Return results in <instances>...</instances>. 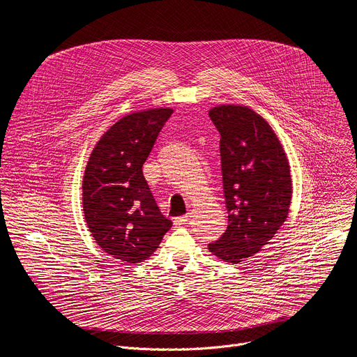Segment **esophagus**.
<instances>
[{"label":"esophagus","mask_w":357,"mask_h":357,"mask_svg":"<svg viewBox=\"0 0 357 357\" xmlns=\"http://www.w3.org/2000/svg\"><path fill=\"white\" fill-rule=\"evenodd\" d=\"M189 220V215H183V216H178V218H174V225L175 226H183L186 225Z\"/></svg>","instance_id":"34e87169"}]
</instances>
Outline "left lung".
Here are the masks:
<instances>
[{
  "mask_svg": "<svg viewBox=\"0 0 357 357\" xmlns=\"http://www.w3.org/2000/svg\"><path fill=\"white\" fill-rule=\"evenodd\" d=\"M209 117L220 132L227 229L209 250L226 263L259 252L284 225L292 196L285 152L268 123L243 106H219Z\"/></svg>",
  "mask_w": 357,
  "mask_h": 357,
  "instance_id": "obj_1",
  "label": "left lung"
}]
</instances>
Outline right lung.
<instances>
[{"label":"right lung","instance_id":"obj_1","mask_svg":"<svg viewBox=\"0 0 357 357\" xmlns=\"http://www.w3.org/2000/svg\"><path fill=\"white\" fill-rule=\"evenodd\" d=\"M174 112L154 109L119 120L100 138L83 176V212L96 243L126 264L146 260L172 222L144 178L142 165Z\"/></svg>","mask_w":357,"mask_h":357}]
</instances>
